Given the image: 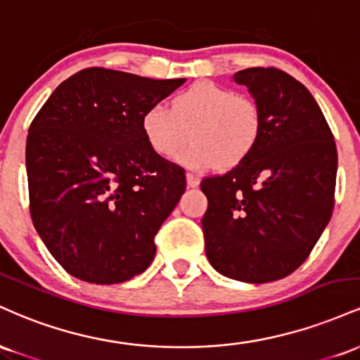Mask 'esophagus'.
<instances>
[{
	"mask_svg": "<svg viewBox=\"0 0 360 360\" xmlns=\"http://www.w3.org/2000/svg\"><path fill=\"white\" fill-rule=\"evenodd\" d=\"M186 183H188L189 188H196V186L200 184V177L196 174H191V172H188V174H186Z\"/></svg>",
	"mask_w": 360,
	"mask_h": 360,
	"instance_id": "esophagus-1",
	"label": "esophagus"
}]
</instances>
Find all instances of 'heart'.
<instances>
[{
    "instance_id": "heart-1",
    "label": "heart",
    "mask_w": 360,
    "mask_h": 360,
    "mask_svg": "<svg viewBox=\"0 0 360 360\" xmlns=\"http://www.w3.org/2000/svg\"><path fill=\"white\" fill-rule=\"evenodd\" d=\"M142 134L160 157H172L193 140L181 160L194 169H230L254 152L262 131L259 105L233 89L201 81L181 91L171 110L152 105L142 115Z\"/></svg>"
}]
</instances>
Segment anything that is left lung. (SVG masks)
<instances>
[{
  "mask_svg": "<svg viewBox=\"0 0 360 360\" xmlns=\"http://www.w3.org/2000/svg\"><path fill=\"white\" fill-rule=\"evenodd\" d=\"M233 81L259 105L262 131L242 164L201 181L206 257L230 279L271 283L298 269L332 218L337 147L315 98L292 76L250 68Z\"/></svg>",
  "mask_w": 360,
  "mask_h": 360,
  "instance_id": "left-lung-1",
  "label": "left lung"
}]
</instances>
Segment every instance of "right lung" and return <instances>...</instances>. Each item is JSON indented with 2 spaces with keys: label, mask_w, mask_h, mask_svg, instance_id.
<instances>
[{
  "label": "right lung",
  "mask_w": 360,
  "mask_h": 360,
  "mask_svg": "<svg viewBox=\"0 0 360 360\" xmlns=\"http://www.w3.org/2000/svg\"><path fill=\"white\" fill-rule=\"evenodd\" d=\"M184 81L82 69L57 86L32 122V220L74 278L117 284L154 260V237L183 196L186 176L148 147L140 122Z\"/></svg>",
  "instance_id": "obj_1"
}]
</instances>
